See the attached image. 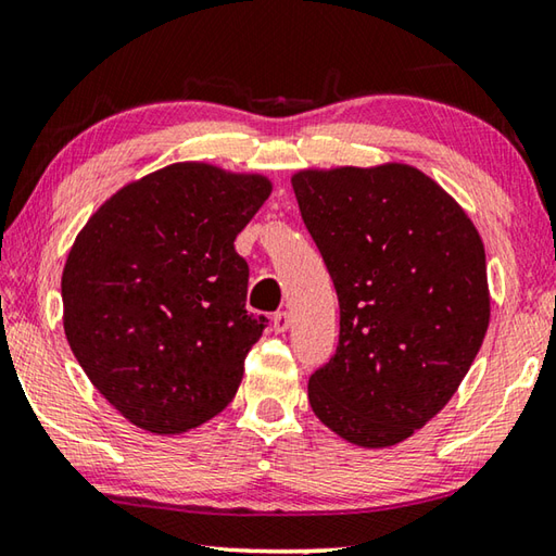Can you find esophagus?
Returning <instances> with one entry per match:
<instances>
[{"label": "esophagus", "instance_id": "1", "mask_svg": "<svg viewBox=\"0 0 556 556\" xmlns=\"http://www.w3.org/2000/svg\"><path fill=\"white\" fill-rule=\"evenodd\" d=\"M270 321H274V331L282 333V331H288V327H290V314L280 309V312L274 314V317H270Z\"/></svg>", "mask_w": 556, "mask_h": 556}]
</instances>
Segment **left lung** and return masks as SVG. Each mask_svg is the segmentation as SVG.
Wrapping results in <instances>:
<instances>
[{
	"mask_svg": "<svg viewBox=\"0 0 556 556\" xmlns=\"http://www.w3.org/2000/svg\"><path fill=\"white\" fill-rule=\"evenodd\" d=\"M339 295V345L307 384L312 412L361 447H390L441 412L489 327L484 244L414 166L292 176Z\"/></svg>",
	"mask_w": 556,
	"mask_h": 556,
	"instance_id": "8db88e82",
	"label": "left lung"
}]
</instances>
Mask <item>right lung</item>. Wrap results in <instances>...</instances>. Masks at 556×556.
Here are the masks:
<instances>
[{
  "label": "right lung",
  "mask_w": 556,
  "mask_h": 556,
  "mask_svg": "<svg viewBox=\"0 0 556 556\" xmlns=\"http://www.w3.org/2000/svg\"><path fill=\"white\" fill-rule=\"evenodd\" d=\"M268 193L264 176L172 164L109 198L70 249V349L130 424L184 433L235 400L268 324L247 309L235 239Z\"/></svg>",
  "instance_id": "add662e5"
}]
</instances>
